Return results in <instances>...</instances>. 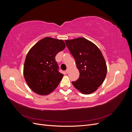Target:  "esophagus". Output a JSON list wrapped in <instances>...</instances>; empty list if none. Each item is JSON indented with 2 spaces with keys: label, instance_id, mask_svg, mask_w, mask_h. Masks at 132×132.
Returning <instances> with one entry per match:
<instances>
[{
  "label": "esophagus",
  "instance_id": "1",
  "mask_svg": "<svg viewBox=\"0 0 132 132\" xmlns=\"http://www.w3.org/2000/svg\"><path fill=\"white\" fill-rule=\"evenodd\" d=\"M65 73H66L67 74H68V73H69V70H68V69H67V70H65Z\"/></svg>",
  "mask_w": 132,
  "mask_h": 132
}]
</instances>
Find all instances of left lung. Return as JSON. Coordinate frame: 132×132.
<instances>
[{
  "label": "left lung",
  "instance_id": "obj_1",
  "mask_svg": "<svg viewBox=\"0 0 132 132\" xmlns=\"http://www.w3.org/2000/svg\"><path fill=\"white\" fill-rule=\"evenodd\" d=\"M65 42L80 73L79 79L72 82L73 85L83 94L94 93L103 83L107 74L106 63L101 51L94 43L83 37Z\"/></svg>",
  "mask_w": 132,
  "mask_h": 132
}]
</instances>
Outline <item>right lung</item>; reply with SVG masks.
<instances>
[{"label": "right lung", "mask_w": 132, "mask_h": 132, "mask_svg": "<svg viewBox=\"0 0 132 132\" xmlns=\"http://www.w3.org/2000/svg\"><path fill=\"white\" fill-rule=\"evenodd\" d=\"M65 47L63 39L47 37L28 52L23 73L28 86L36 94L48 95L61 82L64 75L59 72L55 57Z\"/></svg>", "instance_id": "right-lung-1"}]
</instances>
